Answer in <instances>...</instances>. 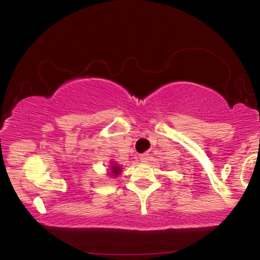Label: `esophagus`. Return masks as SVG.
Here are the masks:
<instances>
[{"instance_id": "esophagus-1", "label": "esophagus", "mask_w": 260, "mask_h": 260, "mask_svg": "<svg viewBox=\"0 0 260 260\" xmlns=\"http://www.w3.org/2000/svg\"><path fill=\"white\" fill-rule=\"evenodd\" d=\"M139 158H140V161H142L143 163H146L149 160V154L148 153H144V154H142V155L139 156Z\"/></svg>"}]
</instances>
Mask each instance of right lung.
I'll use <instances>...</instances> for the list:
<instances>
[{
	"label": "right lung",
	"mask_w": 260,
	"mask_h": 260,
	"mask_svg": "<svg viewBox=\"0 0 260 260\" xmlns=\"http://www.w3.org/2000/svg\"><path fill=\"white\" fill-rule=\"evenodd\" d=\"M108 172V176L109 177H112V178H116V177H118L121 175V172H122V168H121V166L120 165H117L116 162H112L111 163V166H109V169L107 170Z\"/></svg>",
	"instance_id": "add662e5"
}]
</instances>
